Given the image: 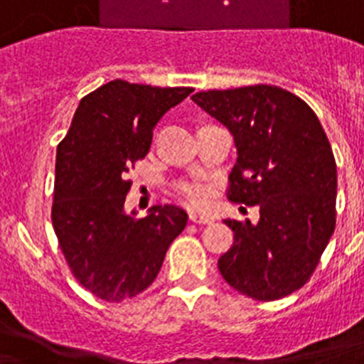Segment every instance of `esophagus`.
Wrapping results in <instances>:
<instances>
[{
	"mask_svg": "<svg viewBox=\"0 0 364 364\" xmlns=\"http://www.w3.org/2000/svg\"><path fill=\"white\" fill-rule=\"evenodd\" d=\"M188 218H191L192 223H196V224H211V223H215V218L209 217V215H200V213H191V215H188Z\"/></svg>",
	"mask_w": 364,
	"mask_h": 364,
	"instance_id": "obj_1",
	"label": "esophagus"
}]
</instances>
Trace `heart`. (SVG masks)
<instances>
[{"instance_id":"b5f03b06","label":"heart","mask_w":364,"mask_h":364,"mask_svg":"<svg viewBox=\"0 0 364 364\" xmlns=\"http://www.w3.org/2000/svg\"><path fill=\"white\" fill-rule=\"evenodd\" d=\"M179 194L187 203L194 208H202L208 202V188L196 181H185L179 185Z\"/></svg>"}]
</instances>
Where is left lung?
Instances as JSON below:
<instances>
[{
    "label": "left lung",
    "instance_id": "obj_1",
    "mask_svg": "<svg viewBox=\"0 0 364 364\" xmlns=\"http://www.w3.org/2000/svg\"><path fill=\"white\" fill-rule=\"evenodd\" d=\"M192 100L237 146L228 200L259 208L258 224L224 220L233 243L218 271L250 299H282L309 282L335 232L336 162L326 131L305 100L279 85L200 91Z\"/></svg>",
    "mask_w": 364,
    "mask_h": 364
}]
</instances>
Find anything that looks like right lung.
Returning a JSON list of instances; mask_svg holds the SVG:
<instances>
[{
	"instance_id": "right-lung-1",
	"label": "right lung",
	"mask_w": 364,
	"mask_h": 364,
	"mask_svg": "<svg viewBox=\"0 0 364 364\" xmlns=\"http://www.w3.org/2000/svg\"><path fill=\"white\" fill-rule=\"evenodd\" d=\"M192 91L112 80L80 100L59 141L52 226L73 277L97 299L119 303L149 288L187 226L177 205H153L144 218L123 205L153 127Z\"/></svg>"
}]
</instances>
